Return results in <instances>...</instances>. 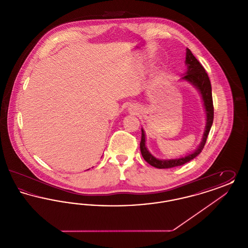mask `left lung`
I'll return each instance as SVG.
<instances>
[{
  "label": "left lung",
  "instance_id": "left-lung-1",
  "mask_svg": "<svg viewBox=\"0 0 248 248\" xmlns=\"http://www.w3.org/2000/svg\"><path fill=\"white\" fill-rule=\"evenodd\" d=\"M185 63L187 66V71L183 74V76L181 77V80L190 83L199 91L202 99L205 114H206V124H205V128H204L200 145L193 153L186 155L185 157L177 158V159H169V160L158 159L154 157V155L148 151L146 147L145 132L142 128L141 141H140V152H141L142 156L148 164L159 169L172 168V167L184 165L189 161H191L192 159H194L196 156H198L202 153L205 145L206 139L208 137L209 131L212 126L213 120H214V107H213L212 87H211L209 77L205 70L203 69V67L202 66V64L192 55L191 51L188 48L186 51Z\"/></svg>",
  "mask_w": 248,
  "mask_h": 248
}]
</instances>
